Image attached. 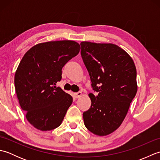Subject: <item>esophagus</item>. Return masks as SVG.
I'll use <instances>...</instances> for the list:
<instances>
[{
    "mask_svg": "<svg viewBox=\"0 0 160 160\" xmlns=\"http://www.w3.org/2000/svg\"><path fill=\"white\" fill-rule=\"evenodd\" d=\"M82 92H81V91H79V92H77V93H74V96H75V97H76V98H78L81 97V96H82Z\"/></svg>",
    "mask_w": 160,
    "mask_h": 160,
    "instance_id": "34e87169",
    "label": "esophagus"
}]
</instances>
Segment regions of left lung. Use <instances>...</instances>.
<instances>
[{
    "mask_svg": "<svg viewBox=\"0 0 160 160\" xmlns=\"http://www.w3.org/2000/svg\"><path fill=\"white\" fill-rule=\"evenodd\" d=\"M81 56L90 76L91 105L83 113L84 123L93 134L104 136L124 121L137 93V71L131 57L111 43L82 42Z\"/></svg>",
    "mask_w": 160,
    "mask_h": 160,
    "instance_id": "8db88e82",
    "label": "left lung"
}]
</instances>
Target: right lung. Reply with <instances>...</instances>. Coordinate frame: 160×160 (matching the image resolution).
I'll return each instance as SVG.
<instances>
[{
    "mask_svg": "<svg viewBox=\"0 0 160 160\" xmlns=\"http://www.w3.org/2000/svg\"><path fill=\"white\" fill-rule=\"evenodd\" d=\"M73 40L50 41L32 47L17 68L16 93L28 121L38 130L51 131L62 123L73 98L56 83L62 69L80 52Z\"/></svg>",
    "mask_w": 160,
    "mask_h": 160,
    "instance_id": "right-lung-1",
    "label": "right lung"
}]
</instances>
